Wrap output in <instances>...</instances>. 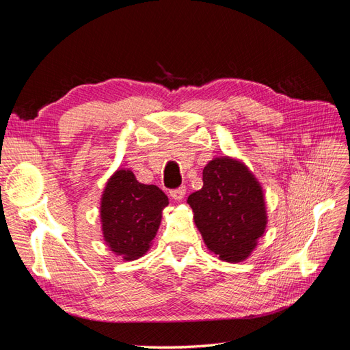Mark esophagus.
Here are the masks:
<instances>
[{
    "instance_id": "esophagus-1",
    "label": "esophagus",
    "mask_w": 350,
    "mask_h": 350,
    "mask_svg": "<svg viewBox=\"0 0 350 350\" xmlns=\"http://www.w3.org/2000/svg\"><path fill=\"white\" fill-rule=\"evenodd\" d=\"M185 193H187L185 187H179V188H176V189H172V191H171V197H172L175 201H183L184 197H185Z\"/></svg>"
}]
</instances>
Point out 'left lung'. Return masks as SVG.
Returning a JSON list of instances; mask_svg holds the SVG:
<instances>
[{
	"label": "left lung",
	"instance_id": "8db88e82",
	"mask_svg": "<svg viewBox=\"0 0 350 350\" xmlns=\"http://www.w3.org/2000/svg\"><path fill=\"white\" fill-rule=\"evenodd\" d=\"M187 203L207 250L221 261H245L266 232L262 187L237 157L211 159L203 169V188Z\"/></svg>",
	"mask_w": 350,
	"mask_h": 350
}]
</instances>
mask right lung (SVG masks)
Returning a JSON list of instances; mask_svg holds the SVG:
<instances>
[{
    "instance_id": "obj_1",
    "label": "right lung",
    "mask_w": 350,
    "mask_h": 350,
    "mask_svg": "<svg viewBox=\"0 0 350 350\" xmlns=\"http://www.w3.org/2000/svg\"><path fill=\"white\" fill-rule=\"evenodd\" d=\"M167 204L161 188L139 183L130 169H116L100 198L105 243L124 261L143 257L152 247Z\"/></svg>"
}]
</instances>
